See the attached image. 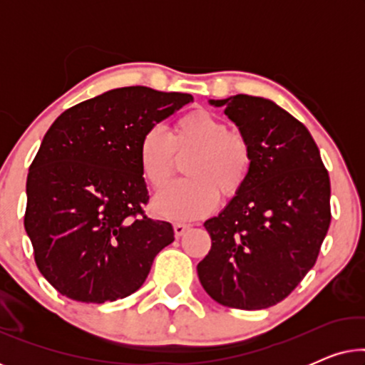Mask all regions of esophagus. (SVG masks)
<instances>
[{
    "instance_id": "34e87169",
    "label": "esophagus",
    "mask_w": 365,
    "mask_h": 365,
    "mask_svg": "<svg viewBox=\"0 0 365 365\" xmlns=\"http://www.w3.org/2000/svg\"><path fill=\"white\" fill-rule=\"evenodd\" d=\"M189 229H191L189 224H182V222L174 224V234H176V237L184 236V234H186V231H189Z\"/></svg>"
}]
</instances>
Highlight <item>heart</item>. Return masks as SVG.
<instances>
[{"instance_id":"heart-1","label":"heart","mask_w":365,"mask_h":365,"mask_svg":"<svg viewBox=\"0 0 365 365\" xmlns=\"http://www.w3.org/2000/svg\"><path fill=\"white\" fill-rule=\"evenodd\" d=\"M139 168L153 189L166 187L184 164L186 181L158 194L153 211L173 221L206 216L219 197L231 199L242 191L252 173L254 154L249 139L229 131L226 121L206 109L184 114L174 123L171 138L149 128L138 146Z\"/></svg>"}]
</instances>
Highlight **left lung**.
<instances>
[{
	"instance_id": "left-lung-1",
	"label": "left lung",
	"mask_w": 365,
	"mask_h": 365,
	"mask_svg": "<svg viewBox=\"0 0 365 365\" xmlns=\"http://www.w3.org/2000/svg\"><path fill=\"white\" fill-rule=\"evenodd\" d=\"M249 139L252 173L204 227L211 251L197 264L222 306L256 311L286 299L317 261L331 224V181L301 121L266 98L211 99Z\"/></svg>"
}]
</instances>
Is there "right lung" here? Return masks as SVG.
Masks as SVG:
<instances>
[{"label":"right lung","instance_id":"1","mask_svg":"<svg viewBox=\"0 0 365 365\" xmlns=\"http://www.w3.org/2000/svg\"><path fill=\"white\" fill-rule=\"evenodd\" d=\"M186 93L118 88L69 108L44 134L26 181L24 229L44 279L73 301L131 296L173 226L143 211L141 136L191 103Z\"/></svg>","mask_w":365,"mask_h":365}]
</instances>
